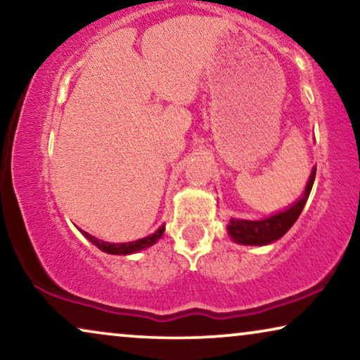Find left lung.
<instances>
[{
  "instance_id": "1",
  "label": "left lung",
  "mask_w": 360,
  "mask_h": 360,
  "mask_svg": "<svg viewBox=\"0 0 360 360\" xmlns=\"http://www.w3.org/2000/svg\"><path fill=\"white\" fill-rule=\"evenodd\" d=\"M314 176H316V169H313L311 175H309V180L302 198H300L297 203L290 206L288 210L278 211V213L259 221L236 218L231 219L228 224V233L231 236V239H233L234 243L244 245H265L282 238V236L295 224L298 216L302 214L304 205H307L309 191L313 188Z\"/></svg>"
}]
</instances>
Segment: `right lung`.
<instances>
[{"instance_id":"add662e5","label":"right lung","mask_w":360,"mask_h":360,"mask_svg":"<svg viewBox=\"0 0 360 360\" xmlns=\"http://www.w3.org/2000/svg\"><path fill=\"white\" fill-rule=\"evenodd\" d=\"M165 231V226H160L159 229L155 231L154 234L147 236V238H142V239H137V240H132V243H122V244H112V243H105V240H100L96 239L95 236L85 233V231H82V234L85 236V238L90 240L96 245L98 249H101L103 252L106 254H115V255H127V254H132V252H137V250H142V249H147L150 248V245H154L157 240L162 238V234H164Z\"/></svg>"}]
</instances>
